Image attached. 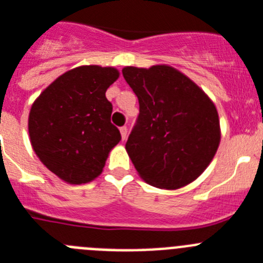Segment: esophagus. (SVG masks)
<instances>
[{
  "label": "esophagus",
  "instance_id": "1",
  "mask_svg": "<svg viewBox=\"0 0 263 263\" xmlns=\"http://www.w3.org/2000/svg\"><path fill=\"white\" fill-rule=\"evenodd\" d=\"M127 127H120V136H122V140H126L127 139Z\"/></svg>",
  "mask_w": 263,
  "mask_h": 263
}]
</instances>
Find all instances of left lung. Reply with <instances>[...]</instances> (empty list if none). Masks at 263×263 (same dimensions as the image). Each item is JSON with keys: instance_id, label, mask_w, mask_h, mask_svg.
I'll return each mask as SVG.
<instances>
[{"instance_id": "8db88e82", "label": "left lung", "mask_w": 263, "mask_h": 263, "mask_svg": "<svg viewBox=\"0 0 263 263\" xmlns=\"http://www.w3.org/2000/svg\"><path fill=\"white\" fill-rule=\"evenodd\" d=\"M122 72L140 105L126 144L137 174L158 189L187 186L219 148L216 106L193 80L166 64L124 67Z\"/></svg>"}]
</instances>
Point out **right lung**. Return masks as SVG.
Returning a JSON list of instances; mask_svg holds the SVG:
<instances>
[{"mask_svg": "<svg viewBox=\"0 0 263 263\" xmlns=\"http://www.w3.org/2000/svg\"><path fill=\"white\" fill-rule=\"evenodd\" d=\"M114 67L81 65L59 76L32 103L28 136L42 164L69 184L101 176L120 141L111 124L106 90L119 79Z\"/></svg>", "mask_w": 263, "mask_h": 263, "instance_id": "add662e5", "label": "right lung"}]
</instances>
